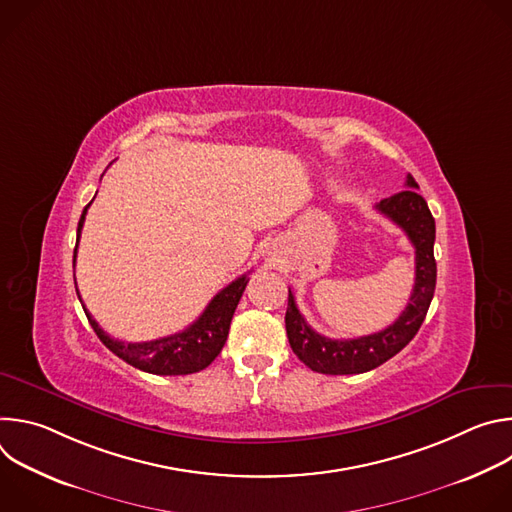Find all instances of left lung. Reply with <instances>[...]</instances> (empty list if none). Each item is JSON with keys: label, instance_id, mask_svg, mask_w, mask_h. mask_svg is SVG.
Segmentation results:
<instances>
[{"label": "left lung", "instance_id": "1", "mask_svg": "<svg viewBox=\"0 0 512 512\" xmlns=\"http://www.w3.org/2000/svg\"><path fill=\"white\" fill-rule=\"evenodd\" d=\"M407 190L381 200L375 208L401 227L415 247V283L407 308L401 316L381 332L352 340H334L318 334L302 316L296 298L289 289L285 330L291 350L316 373L322 375H358L367 373L403 350L421 328L435 291V221L421 194L415 192L417 182L407 176Z\"/></svg>", "mask_w": 512, "mask_h": 512}]
</instances>
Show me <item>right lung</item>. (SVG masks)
Wrapping results in <instances>:
<instances>
[{
  "label": "right lung",
  "instance_id": "right-lung-1",
  "mask_svg": "<svg viewBox=\"0 0 512 512\" xmlns=\"http://www.w3.org/2000/svg\"><path fill=\"white\" fill-rule=\"evenodd\" d=\"M89 206H91V202L85 206V210L81 214L79 229H77V247H75V255H72V265L77 263L79 239H81V231L85 225V216H87ZM247 283H249L247 275L237 277L225 289L218 291V294L206 306V310L200 314V318L194 324H190L186 330L172 334V336L158 338V340H148V342L115 340L97 324V320L87 312L85 306H83V310H85L95 334L99 336V340L113 354H117L121 360L131 364V367L145 371V373H152V375H190V373H198V371L206 369L208 364L218 354H221V350L227 342V336H229L233 314L237 310V304L243 296ZM77 296H79V289H77ZM79 300H81V296H79ZM81 304H83V300H81Z\"/></svg>",
  "mask_w": 512,
  "mask_h": 512
}]
</instances>
